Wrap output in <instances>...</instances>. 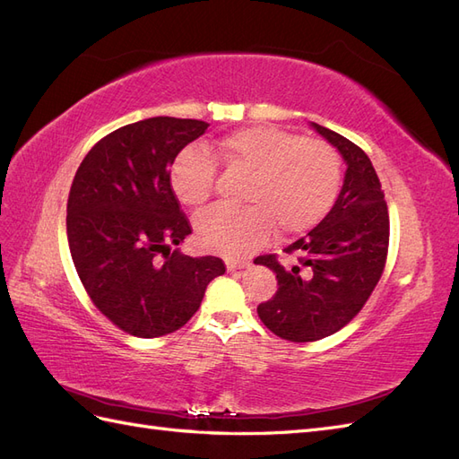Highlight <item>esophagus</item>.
<instances>
[{
    "mask_svg": "<svg viewBox=\"0 0 459 459\" xmlns=\"http://www.w3.org/2000/svg\"><path fill=\"white\" fill-rule=\"evenodd\" d=\"M226 266L230 272H235V270H241L245 266H248L247 260H238V258H226Z\"/></svg>",
    "mask_w": 459,
    "mask_h": 459,
    "instance_id": "obj_1",
    "label": "esophagus"
}]
</instances>
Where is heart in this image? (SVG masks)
Listing matches in <instances>:
<instances>
[{
	"instance_id": "heart-1",
	"label": "heart",
	"mask_w": 459,
	"mask_h": 459,
	"mask_svg": "<svg viewBox=\"0 0 459 459\" xmlns=\"http://www.w3.org/2000/svg\"><path fill=\"white\" fill-rule=\"evenodd\" d=\"M216 160L230 172L248 176L245 208L214 206L199 214V243L214 253L243 256L270 239L308 231L335 203L342 182L337 149L316 137L275 126L235 130L208 149L189 147L170 169V186L179 203L199 208L211 201Z\"/></svg>"
}]
</instances>
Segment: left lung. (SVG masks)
Returning a JSON list of instances; mask_svg holds the SVG:
<instances>
[{"label": "left lung", "mask_w": 459, "mask_h": 459, "mask_svg": "<svg viewBox=\"0 0 459 459\" xmlns=\"http://www.w3.org/2000/svg\"><path fill=\"white\" fill-rule=\"evenodd\" d=\"M349 164L329 214L283 253L299 264L283 268L277 255L255 264L275 272V295L258 304V317L273 335L310 342L352 322L379 283L388 253V208L381 182L366 152L329 128L312 124Z\"/></svg>", "instance_id": "obj_1"}]
</instances>
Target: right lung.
<instances>
[{"label":"right lung","mask_w":459,"mask_h":459,"mask_svg":"<svg viewBox=\"0 0 459 459\" xmlns=\"http://www.w3.org/2000/svg\"><path fill=\"white\" fill-rule=\"evenodd\" d=\"M206 128L174 117L126 124L90 149L73 179L66 238L74 268L95 308L128 335L155 339L184 327L206 285L226 273L218 256L170 248L193 231L170 166Z\"/></svg>","instance_id":"obj_1"}]
</instances>
